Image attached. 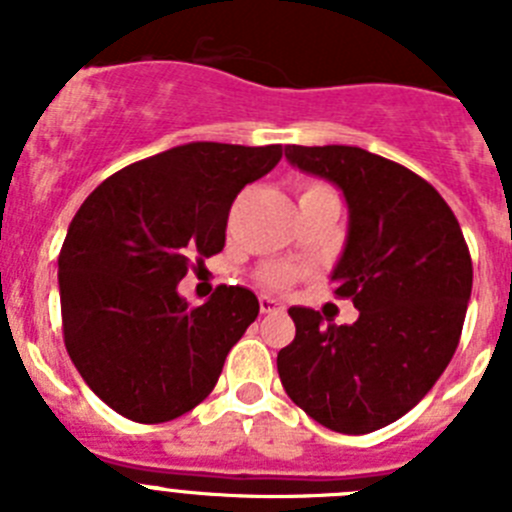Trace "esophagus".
<instances>
[{
    "mask_svg": "<svg viewBox=\"0 0 512 512\" xmlns=\"http://www.w3.org/2000/svg\"><path fill=\"white\" fill-rule=\"evenodd\" d=\"M259 310L264 312V315H269V312H284V305H282V302H277V300H271V297L261 295L259 297Z\"/></svg>",
    "mask_w": 512,
    "mask_h": 512,
    "instance_id": "esophagus-1",
    "label": "esophagus"
}]
</instances>
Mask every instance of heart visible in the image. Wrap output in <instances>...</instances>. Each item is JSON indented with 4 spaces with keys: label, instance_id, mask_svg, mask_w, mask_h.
I'll return each instance as SVG.
<instances>
[{
    "label": "heart",
    "instance_id": "1",
    "mask_svg": "<svg viewBox=\"0 0 512 512\" xmlns=\"http://www.w3.org/2000/svg\"><path fill=\"white\" fill-rule=\"evenodd\" d=\"M323 189H328L325 184L320 182H302L300 184V197H305V194H315V192H323ZM300 279V269H295V266H284V264H271V266H264V269L259 271V282L264 284L266 289H277V292H282V289H289L292 284Z\"/></svg>",
    "mask_w": 512,
    "mask_h": 512
}]
</instances>
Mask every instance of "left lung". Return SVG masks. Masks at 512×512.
Listing matches in <instances>:
<instances>
[{
    "label": "left lung",
    "instance_id": "left-lung-1",
    "mask_svg": "<svg viewBox=\"0 0 512 512\" xmlns=\"http://www.w3.org/2000/svg\"><path fill=\"white\" fill-rule=\"evenodd\" d=\"M307 174L348 202V241L333 295L354 325L292 307L295 341L277 356L297 408L330 431L359 436L413 410L449 366L472 295V256L459 220L423 176L356 146H287Z\"/></svg>",
    "mask_w": 512,
    "mask_h": 512
}]
</instances>
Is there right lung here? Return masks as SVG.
Listing matches in <instances>:
<instances>
[{
	"label": "right lung",
	"mask_w": 512,
	"mask_h": 512,
	"mask_svg": "<svg viewBox=\"0 0 512 512\" xmlns=\"http://www.w3.org/2000/svg\"><path fill=\"white\" fill-rule=\"evenodd\" d=\"M282 146L187 143L104 179L58 253L63 343L122 418L166 423L197 408L259 315L246 287L187 307L176 284L223 251L230 207L269 174Z\"/></svg>",
	"instance_id": "right-lung-1"
}]
</instances>
